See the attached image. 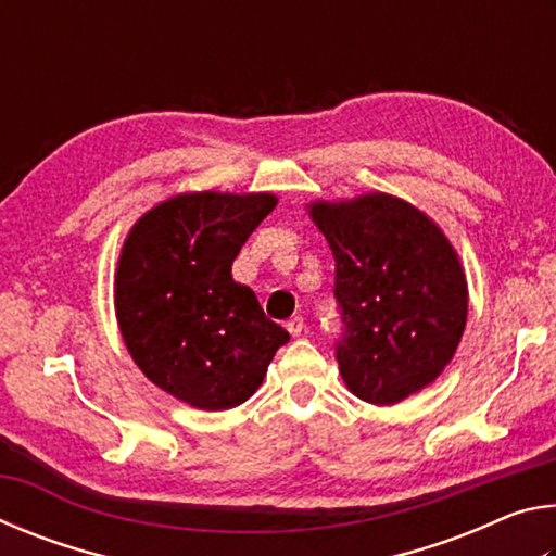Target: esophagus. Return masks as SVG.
Instances as JSON below:
<instances>
[{
	"instance_id": "34e87169",
	"label": "esophagus",
	"mask_w": 556,
	"mask_h": 556,
	"mask_svg": "<svg viewBox=\"0 0 556 556\" xmlns=\"http://www.w3.org/2000/svg\"><path fill=\"white\" fill-rule=\"evenodd\" d=\"M287 331L291 336H299L301 331H304V316H291L287 321Z\"/></svg>"
}]
</instances>
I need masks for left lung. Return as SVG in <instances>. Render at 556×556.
<instances>
[{"instance_id": "left-lung-1", "label": "left lung", "mask_w": 556, "mask_h": 556, "mask_svg": "<svg viewBox=\"0 0 556 556\" xmlns=\"http://www.w3.org/2000/svg\"><path fill=\"white\" fill-rule=\"evenodd\" d=\"M308 208L336 260L345 384L372 404L409 397L446 368L464 336L468 289L454 248L425 213L388 193Z\"/></svg>"}]
</instances>
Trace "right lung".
<instances>
[{
	"label": "right lung",
	"instance_id": "add662e5",
	"mask_svg": "<svg viewBox=\"0 0 556 556\" xmlns=\"http://www.w3.org/2000/svg\"><path fill=\"white\" fill-rule=\"evenodd\" d=\"M275 205L271 193H184L144 213L122 248L115 308L127 351L156 388L191 407H238L289 341L230 275Z\"/></svg>",
	"mask_w": 556,
	"mask_h": 556
}]
</instances>
